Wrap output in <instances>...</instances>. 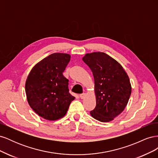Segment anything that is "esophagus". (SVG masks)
<instances>
[{
	"label": "esophagus",
	"instance_id": "esophagus-1",
	"mask_svg": "<svg viewBox=\"0 0 158 158\" xmlns=\"http://www.w3.org/2000/svg\"><path fill=\"white\" fill-rule=\"evenodd\" d=\"M85 95H86V94H85V93H83V94L80 95V98L81 99H84L85 97Z\"/></svg>",
	"mask_w": 158,
	"mask_h": 158
}]
</instances>
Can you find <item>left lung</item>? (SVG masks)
I'll return each mask as SVG.
<instances>
[{"label": "left lung", "instance_id": "obj_1", "mask_svg": "<svg viewBox=\"0 0 158 158\" xmlns=\"http://www.w3.org/2000/svg\"><path fill=\"white\" fill-rule=\"evenodd\" d=\"M82 60L94 78L96 106L90 114L99 121H111L123 111L130 98L128 76L121 64L105 52L87 53Z\"/></svg>", "mask_w": 158, "mask_h": 158}]
</instances>
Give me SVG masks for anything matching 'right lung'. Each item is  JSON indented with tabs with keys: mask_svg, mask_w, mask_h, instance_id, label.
<instances>
[{
	"mask_svg": "<svg viewBox=\"0 0 158 158\" xmlns=\"http://www.w3.org/2000/svg\"><path fill=\"white\" fill-rule=\"evenodd\" d=\"M70 60L66 53H52L33 66L26 82L27 102L47 120L63 117L75 99L69 93V80L63 74Z\"/></svg>",
	"mask_w": 158,
	"mask_h": 158,
	"instance_id": "1",
	"label": "right lung"
}]
</instances>
